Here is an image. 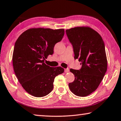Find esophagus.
<instances>
[{"instance_id":"obj_1","label":"esophagus","mask_w":121,"mask_h":121,"mask_svg":"<svg viewBox=\"0 0 121 121\" xmlns=\"http://www.w3.org/2000/svg\"><path fill=\"white\" fill-rule=\"evenodd\" d=\"M69 71V69H64V72L65 73H68Z\"/></svg>"}]
</instances>
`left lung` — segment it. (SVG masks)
Segmentation results:
<instances>
[{"label": "left lung", "mask_w": 121, "mask_h": 121, "mask_svg": "<svg viewBox=\"0 0 121 121\" xmlns=\"http://www.w3.org/2000/svg\"><path fill=\"white\" fill-rule=\"evenodd\" d=\"M66 33L72 44L74 59H78L82 67L70 69L74 81L69 84L76 96L86 97L96 90L103 79L107 69L105 47L100 35L86 26L67 29Z\"/></svg>", "instance_id": "obj_1"}]
</instances>
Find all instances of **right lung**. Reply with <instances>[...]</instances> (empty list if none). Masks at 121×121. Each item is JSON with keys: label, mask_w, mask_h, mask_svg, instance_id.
Wrapping results in <instances>:
<instances>
[{"label": "right lung", "mask_w": 121, "mask_h": 121, "mask_svg": "<svg viewBox=\"0 0 121 121\" xmlns=\"http://www.w3.org/2000/svg\"><path fill=\"white\" fill-rule=\"evenodd\" d=\"M64 35L63 29L32 28L17 39L13 54L14 72L22 87L32 96L48 95L54 88L55 77L64 72L60 66L52 67L44 63Z\"/></svg>", "instance_id": "1"}]
</instances>
